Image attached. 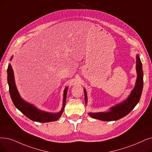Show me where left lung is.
Listing matches in <instances>:
<instances>
[{
    "label": "left lung",
    "mask_w": 152,
    "mask_h": 152,
    "mask_svg": "<svg viewBox=\"0 0 152 152\" xmlns=\"http://www.w3.org/2000/svg\"><path fill=\"white\" fill-rule=\"evenodd\" d=\"M136 70L137 73V81L135 87L131 91L130 96L123 102L112 107L108 112L105 113H89V116L102 121H113L127 115L134 109L136 105L139 102L142 95L143 86V72L142 70V64L138 55L136 56ZM85 103L87 104L88 99L86 89H84Z\"/></svg>",
    "instance_id": "1"
}]
</instances>
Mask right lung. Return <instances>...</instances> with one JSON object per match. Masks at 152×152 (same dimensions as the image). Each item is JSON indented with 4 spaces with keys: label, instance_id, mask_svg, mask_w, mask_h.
Returning <instances> with one entry per match:
<instances>
[{
    "label": "right lung",
    "instance_id": "1",
    "mask_svg": "<svg viewBox=\"0 0 152 152\" xmlns=\"http://www.w3.org/2000/svg\"><path fill=\"white\" fill-rule=\"evenodd\" d=\"M12 58V57L10 58V60ZM7 81L9 87V93L13 103L21 113L30 118V120L38 122H49L58 120L62 115L65 107L68 87L66 88L64 91L63 107L59 113L54 114L47 113V112L38 109L34 105L25 102L20 97L16 87L14 71H13L10 64H9L7 68Z\"/></svg>",
    "mask_w": 152,
    "mask_h": 152
}]
</instances>
